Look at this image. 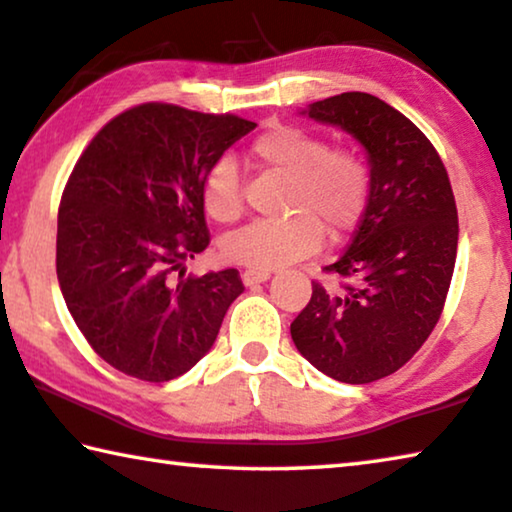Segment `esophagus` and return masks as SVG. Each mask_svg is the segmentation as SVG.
<instances>
[{"instance_id": "34e87169", "label": "esophagus", "mask_w": 512, "mask_h": 512, "mask_svg": "<svg viewBox=\"0 0 512 512\" xmlns=\"http://www.w3.org/2000/svg\"><path fill=\"white\" fill-rule=\"evenodd\" d=\"M270 277H272V274L265 272V270H245V272H242V281H245V286H254V283H265Z\"/></svg>"}]
</instances>
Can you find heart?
<instances>
[{"mask_svg": "<svg viewBox=\"0 0 512 512\" xmlns=\"http://www.w3.org/2000/svg\"><path fill=\"white\" fill-rule=\"evenodd\" d=\"M256 164L286 178L277 219H258L224 240V258L249 270H279L316 254L322 231L343 240L357 229L368 206L371 174L350 148H327L311 130L270 123L251 141ZM201 201L215 222L229 224L242 215V180L231 157H219L201 183Z\"/></svg>", "mask_w": 512, "mask_h": 512, "instance_id": "b5f03b06", "label": "heart"}]
</instances>
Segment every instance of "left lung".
Instances as JSON below:
<instances>
[{"label":"left lung","mask_w":512,"mask_h":512,"mask_svg":"<svg viewBox=\"0 0 512 512\" xmlns=\"http://www.w3.org/2000/svg\"><path fill=\"white\" fill-rule=\"evenodd\" d=\"M302 114L364 146L371 194L350 247L325 267L348 283L343 290L313 283L290 336L318 371L368 384L405 366L442 316L458 254V210L435 146L384 100L350 91Z\"/></svg>","instance_id":"1"}]
</instances>
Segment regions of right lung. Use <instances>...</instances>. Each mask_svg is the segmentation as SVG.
<instances>
[{"instance_id": "right-lung-1", "label": "right lung", "mask_w": 512, "mask_h": 512, "mask_svg": "<svg viewBox=\"0 0 512 512\" xmlns=\"http://www.w3.org/2000/svg\"><path fill=\"white\" fill-rule=\"evenodd\" d=\"M254 128L233 114L146 102L109 121L77 160L59 206V288L116 371L169 382L215 343L245 286L233 267L185 277L183 263L210 242L203 178Z\"/></svg>"}]
</instances>
